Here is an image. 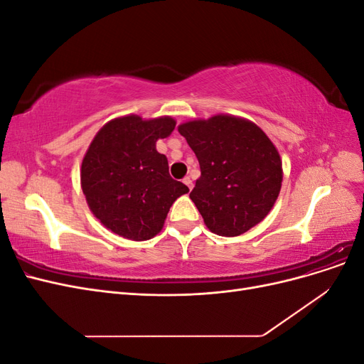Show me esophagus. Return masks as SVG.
<instances>
[{
    "instance_id": "1",
    "label": "esophagus",
    "mask_w": 364,
    "mask_h": 364,
    "mask_svg": "<svg viewBox=\"0 0 364 364\" xmlns=\"http://www.w3.org/2000/svg\"><path fill=\"white\" fill-rule=\"evenodd\" d=\"M183 183H185L186 186H188V188H190V190H193V181H191V179L188 178V176H186V178L183 179Z\"/></svg>"
}]
</instances>
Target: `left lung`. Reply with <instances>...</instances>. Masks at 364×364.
I'll return each mask as SVG.
<instances>
[{
  "mask_svg": "<svg viewBox=\"0 0 364 364\" xmlns=\"http://www.w3.org/2000/svg\"><path fill=\"white\" fill-rule=\"evenodd\" d=\"M200 165L190 199L211 232L237 237L266 217L282 182L279 153L252 121L232 115L179 126Z\"/></svg>",
  "mask_w": 364,
  "mask_h": 364,
  "instance_id": "obj_1",
  "label": "left lung"
}]
</instances>
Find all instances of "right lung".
<instances>
[{
    "label": "right lung",
    "instance_id": "obj_1",
    "mask_svg": "<svg viewBox=\"0 0 364 364\" xmlns=\"http://www.w3.org/2000/svg\"><path fill=\"white\" fill-rule=\"evenodd\" d=\"M170 117L127 115L109 121L92 139L82 162V190L92 214L117 235L144 241L164 226L170 206L188 186L168 173L156 141L167 138Z\"/></svg>",
    "mask_w": 364,
    "mask_h": 364
}]
</instances>
